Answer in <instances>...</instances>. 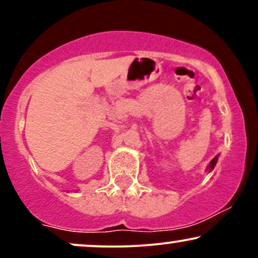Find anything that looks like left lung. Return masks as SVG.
Listing matches in <instances>:
<instances>
[{
  "label": "left lung",
  "instance_id": "left-lung-1",
  "mask_svg": "<svg viewBox=\"0 0 258 258\" xmlns=\"http://www.w3.org/2000/svg\"><path fill=\"white\" fill-rule=\"evenodd\" d=\"M217 160H218V155H216L215 158L212 159L211 161H210L209 166H207V168H206V171H207V172H211V171L214 170L215 166H216V164H217Z\"/></svg>",
  "mask_w": 258,
  "mask_h": 258
}]
</instances>
